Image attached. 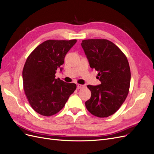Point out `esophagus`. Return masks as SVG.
Segmentation results:
<instances>
[{
	"mask_svg": "<svg viewBox=\"0 0 154 154\" xmlns=\"http://www.w3.org/2000/svg\"><path fill=\"white\" fill-rule=\"evenodd\" d=\"M84 87V85H81V84H77V88L78 89H80V88H82Z\"/></svg>",
	"mask_w": 154,
	"mask_h": 154,
	"instance_id": "34e87169",
	"label": "esophagus"
}]
</instances>
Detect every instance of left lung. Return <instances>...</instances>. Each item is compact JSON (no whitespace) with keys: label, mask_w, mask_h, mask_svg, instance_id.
<instances>
[{"label":"left lung","mask_w":154,"mask_h":154,"mask_svg":"<svg viewBox=\"0 0 154 154\" xmlns=\"http://www.w3.org/2000/svg\"><path fill=\"white\" fill-rule=\"evenodd\" d=\"M90 67L98 72L101 84L87 85L91 98L87 109L98 118L114 114L128 94L130 69L127 57L112 42L106 39L83 40L81 44Z\"/></svg>","instance_id":"left-lung-1"}]
</instances>
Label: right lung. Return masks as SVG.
Wrapping results in <instances>:
<instances>
[{"instance_id": "add662e5", "label": "right lung", "mask_w": 154, "mask_h": 154, "mask_svg": "<svg viewBox=\"0 0 154 154\" xmlns=\"http://www.w3.org/2000/svg\"><path fill=\"white\" fill-rule=\"evenodd\" d=\"M76 40L44 42L27 57L22 71L23 85L29 103L40 115L51 116L58 113L76 90L75 83L55 78L68 51Z\"/></svg>"}]
</instances>
